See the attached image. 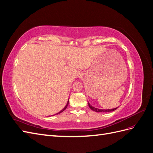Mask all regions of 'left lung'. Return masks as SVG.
<instances>
[{"instance_id": "obj_1", "label": "left lung", "mask_w": 153, "mask_h": 153, "mask_svg": "<svg viewBox=\"0 0 153 153\" xmlns=\"http://www.w3.org/2000/svg\"><path fill=\"white\" fill-rule=\"evenodd\" d=\"M89 108L92 110L94 111V112H112V111H114L116 110L118 107L117 108H112V109H107V110H102V109H98V108H96L95 107H93V106H91L89 103Z\"/></svg>"}]
</instances>
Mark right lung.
Instances as JSON below:
<instances>
[{
  "mask_svg": "<svg viewBox=\"0 0 153 153\" xmlns=\"http://www.w3.org/2000/svg\"><path fill=\"white\" fill-rule=\"evenodd\" d=\"M68 103H69V101H68V103H67L66 105L65 106V107H64V108H63V109H62V110L61 111H60V112H59V113H57V114H60V113H61V112H63V111H64V110H66V108H67V106H68Z\"/></svg>",
  "mask_w": 153,
  "mask_h": 153,
  "instance_id": "add662e5",
  "label": "right lung"
}]
</instances>
